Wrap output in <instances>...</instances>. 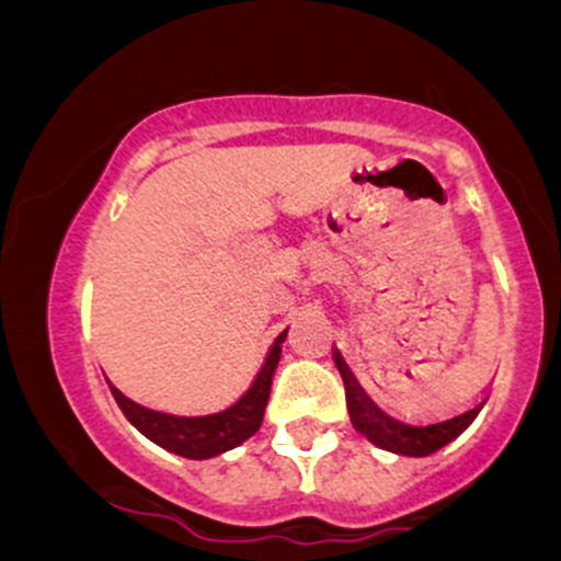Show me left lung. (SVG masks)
I'll return each instance as SVG.
<instances>
[{
    "label": "left lung",
    "instance_id": "8db88e82",
    "mask_svg": "<svg viewBox=\"0 0 561 561\" xmlns=\"http://www.w3.org/2000/svg\"><path fill=\"white\" fill-rule=\"evenodd\" d=\"M334 364H337L340 375L345 382L347 398V414H351L353 427L362 433L366 440L375 443L377 448L392 450L401 456H430L450 440H456L469 424L478 416L480 405L474 409L459 411V414H430V416H401L392 411L379 409L371 398L364 396L356 379L345 369L343 356L334 353Z\"/></svg>",
    "mask_w": 561,
    "mask_h": 561
}]
</instances>
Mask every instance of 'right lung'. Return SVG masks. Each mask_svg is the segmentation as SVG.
I'll return each mask as SVG.
<instances>
[{"instance_id":"obj_1","label":"right lung","mask_w":561,"mask_h":561,"mask_svg":"<svg viewBox=\"0 0 561 561\" xmlns=\"http://www.w3.org/2000/svg\"><path fill=\"white\" fill-rule=\"evenodd\" d=\"M285 337L287 330L274 340L272 351H268L266 362H263L261 371L255 375L253 385H250L229 409L216 411V414H163V411H152L147 409V405L134 403L131 398H126L124 392L111 385L113 398L118 401L126 420L131 422L141 435L150 437L152 443H158L160 448L171 450V454L176 456H184V459H214V456L237 448L240 443L248 440L250 435L259 433Z\"/></svg>"}]
</instances>
